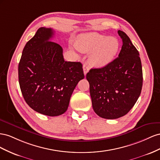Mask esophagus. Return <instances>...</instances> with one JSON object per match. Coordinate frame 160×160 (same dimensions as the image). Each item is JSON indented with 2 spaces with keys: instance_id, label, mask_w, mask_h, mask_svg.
Instances as JSON below:
<instances>
[{
  "instance_id": "obj_1",
  "label": "esophagus",
  "mask_w": 160,
  "mask_h": 160,
  "mask_svg": "<svg viewBox=\"0 0 160 160\" xmlns=\"http://www.w3.org/2000/svg\"><path fill=\"white\" fill-rule=\"evenodd\" d=\"M83 70H84V74L86 76V74H87L89 71V68L87 66V64H86V63H84V64L83 65Z\"/></svg>"
}]
</instances>
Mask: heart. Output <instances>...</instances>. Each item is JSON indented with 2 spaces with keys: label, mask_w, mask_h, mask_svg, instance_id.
Returning <instances> with one entry per match:
<instances>
[{
  "label": "heart",
  "mask_w": 160,
  "mask_h": 160,
  "mask_svg": "<svg viewBox=\"0 0 160 160\" xmlns=\"http://www.w3.org/2000/svg\"><path fill=\"white\" fill-rule=\"evenodd\" d=\"M77 48L83 53H90L89 63L94 68L107 66L115 58L118 49L119 42L115 37L90 32L80 35L76 39Z\"/></svg>",
  "instance_id": "b5f03b06"
}]
</instances>
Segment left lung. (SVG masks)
Listing matches in <instances>:
<instances>
[{
	"mask_svg": "<svg viewBox=\"0 0 160 160\" xmlns=\"http://www.w3.org/2000/svg\"><path fill=\"white\" fill-rule=\"evenodd\" d=\"M122 41L118 57L106 66L86 74L92 108L99 117L115 119L125 115L139 97L143 72L139 53L127 35L118 30Z\"/></svg>",
	"mask_w": 160,
	"mask_h": 160,
	"instance_id": "1",
	"label": "left lung"
}]
</instances>
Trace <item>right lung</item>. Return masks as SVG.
Listing matches in <instances>:
<instances>
[{
	"label": "right lung",
	"instance_id": "add662e5",
	"mask_svg": "<svg viewBox=\"0 0 160 160\" xmlns=\"http://www.w3.org/2000/svg\"><path fill=\"white\" fill-rule=\"evenodd\" d=\"M53 35L51 28H39L26 43L18 68L25 102L36 112L50 117L67 111L73 91L84 78L82 64L66 62L62 48L50 41Z\"/></svg>",
	"mask_w": 160,
	"mask_h": 160
}]
</instances>
